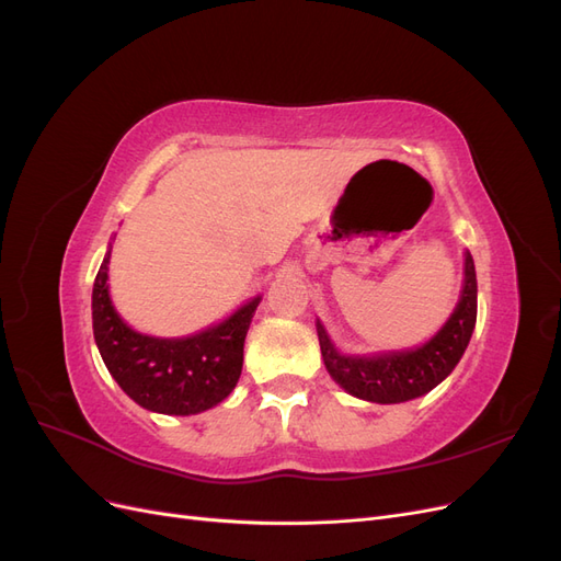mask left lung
Masks as SVG:
<instances>
[{"label":"left lung","instance_id":"1","mask_svg":"<svg viewBox=\"0 0 561 561\" xmlns=\"http://www.w3.org/2000/svg\"><path fill=\"white\" fill-rule=\"evenodd\" d=\"M463 274L461 299H458L443 330L431 342L412 351L342 355L330 342L325 328L318 322V342L330 377L346 393L379 404L407 402L433 390L447 375H451L456 363L461 360L474 330V320H478V278H474L470 252H466Z\"/></svg>","mask_w":561,"mask_h":561}]
</instances>
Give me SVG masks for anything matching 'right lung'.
Returning <instances> with one entry per match:
<instances>
[{"label":"right lung","instance_id":"right-lung-1","mask_svg":"<svg viewBox=\"0 0 561 561\" xmlns=\"http://www.w3.org/2000/svg\"><path fill=\"white\" fill-rule=\"evenodd\" d=\"M110 250L93 283V336L124 393L149 412L190 416L222 402L239 381L254 297L225 322L182 339L130 330L116 313L107 287Z\"/></svg>","mask_w":561,"mask_h":561}]
</instances>
